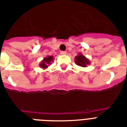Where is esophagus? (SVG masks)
I'll return each mask as SVG.
<instances>
[{"instance_id":"1","label":"esophagus","mask_w":127,"mask_h":127,"mask_svg":"<svg viewBox=\"0 0 127 127\" xmlns=\"http://www.w3.org/2000/svg\"><path fill=\"white\" fill-rule=\"evenodd\" d=\"M60 54L62 55H65L67 54L66 52H64V51H62V52H60Z\"/></svg>"}]
</instances>
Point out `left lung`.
I'll return each instance as SVG.
<instances>
[{"mask_svg":"<svg viewBox=\"0 0 127 127\" xmlns=\"http://www.w3.org/2000/svg\"><path fill=\"white\" fill-rule=\"evenodd\" d=\"M75 64L77 65L83 67H87V65H89V64H90L89 60L86 57L84 56L81 53H79L78 55L75 56Z\"/></svg>","mask_w":127,"mask_h":127,"instance_id":"8db88e82","label":"left lung"}]
</instances>
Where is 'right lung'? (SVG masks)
Masks as SVG:
<instances>
[{"label": "right lung", "mask_w": 127, "mask_h": 127, "mask_svg": "<svg viewBox=\"0 0 127 127\" xmlns=\"http://www.w3.org/2000/svg\"><path fill=\"white\" fill-rule=\"evenodd\" d=\"M53 60H54V56H46L43 59L42 62L40 64V67L42 69H46L50 65H51L53 62Z\"/></svg>", "instance_id": "add662e5"}]
</instances>
